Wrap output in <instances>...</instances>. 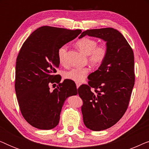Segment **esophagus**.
<instances>
[{"label": "esophagus", "instance_id": "esophagus-1", "mask_svg": "<svg viewBox=\"0 0 149 149\" xmlns=\"http://www.w3.org/2000/svg\"><path fill=\"white\" fill-rule=\"evenodd\" d=\"M80 85H81V83H78V82L76 83V86H77V89L79 88Z\"/></svg>", "mask_w": 149, "mask_h": 149}]
</instances>
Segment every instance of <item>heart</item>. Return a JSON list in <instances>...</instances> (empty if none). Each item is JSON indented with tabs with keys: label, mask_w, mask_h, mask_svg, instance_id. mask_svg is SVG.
<instances>
[{
	"label": "heart",
	"mask_w": 149,
	"mask_h": 149,
	"mask_svg": "<svg viewBox=\"0 0 149 149\" xmlns=\"http://www.w3.org/2000/svg\"><path fill=\"white\" fill-rule=\"evenodd\" d=\"M77 47L83 54L88 56L89 62L94 66H99L104 62L108 56V47L106 45H98L96 40L89 37H83L76 42ZM67 46L60 47L58 51V60L60 64L66 63ZM90 71L88 67L74 68L64 72V78L75 82H81L84 80Z\"/></svg>",
	"instance_id": "obj_1"
}]
</instances>
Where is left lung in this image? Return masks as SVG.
Segmentation results:
<instances>
[{"instance_id": "8db88e82", "label": "left lung", "mask_w": 149, "mask_h": 149, "mask_svg": "<svg viewBox=\"0 0 149 149\" xmlns=\"http://www.w3.org/2000/svg\"><path fill=\"white\" fill-rule=\"evenodd\" d=\"M85 35L101 38L108 47L107 58L89 75L88 85L78 89L85 125L101 131L117 123L127 111L135 81L134 52L121 32L114 28L87 30L79 38Z\"/></svg>"}]
</instances>
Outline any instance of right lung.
Masks as SVG:
<instances>
[{"mask_svg": "<svg viewBox=\"0 0 149 149\" xmlns=\"http://www.w3.org/2000/svg\"><path fill=\"white\" fill-rule=\"evenodd\" d=\"M81 30L42 26L32 32L20 49L15 66V89L22 115L30 125L51 130L60 121L66 98L77 94L76 85L56 74L58 51L74 39ZM58 83L53 91L51 84Z\"/></svg>", "mask_w": 149, "mask_h": 149, "instance_id": "1", "label": "right lung"}]
</instances>
